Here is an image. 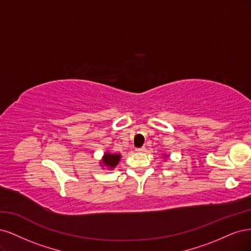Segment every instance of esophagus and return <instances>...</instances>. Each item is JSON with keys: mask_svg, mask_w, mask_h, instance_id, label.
I'll return each mask as SVG.
<instances>
[{"mask_svg": "<svg viewBox=\"0 0 251 251\" xmlns=\"http://www.w3.org/2000/svg\"><path fill=\"white\" fill-rule=\"evenodd\" d=\"M145 150H146V148H145V147H141V148H136L135 149L136 152H144Z\"/></svg>", "mask_w": 251, "mask_h": 251, "instance_id": "esophagus-1", "label": "esophagus"}]
</instances>
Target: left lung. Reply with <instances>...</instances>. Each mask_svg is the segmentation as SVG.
<instances>
[{"mask_svg": "<svg viewBox=\"0 0 251 251\" xmlns=\"http://www.w3.org/2000/svg\"><path fill=\"white\" fill-rule=\"evenodd\" d=\"M169 157V155H167V154H164V158H168Z\"/></svg>", "mask_w": 251, "mask_h": 251, "instance_id": "8db88e82", "label": "left lung"}]
</instances>
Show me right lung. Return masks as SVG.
I'll list each match as a JSON object with an SVG mask.
<instances>
[{"mask_svg":"<svg viewBox=\"0 0 251 251\" xmlns=\"http://www.w3.org/2000/svg\"><path fill=\"white\" fill-rule=\"evenodd\" d=\"M121 159V154L119 153H111L106 151L104 153L102 159L100 160L101 168H106L107 170H114Z\"/></svg>","mask_w":251,"mask_h":251,"instance_id":"right-lung-1","label":"right lung"}]
</instances>
